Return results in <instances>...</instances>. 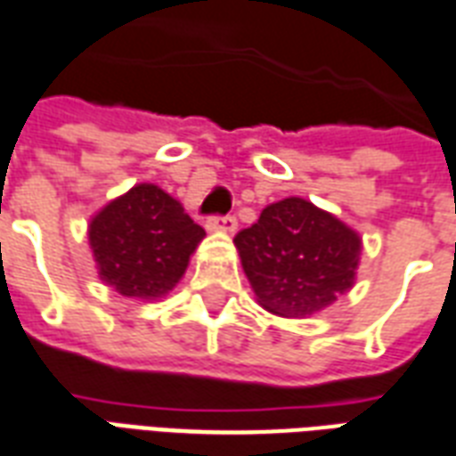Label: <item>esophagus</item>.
I'll list each match as a JSON object with an SVG mask.
<instances>
[{
	"mask_svg": "<svg viewBox=\"0 0 456 456\" xmlns=\"http://www.w3.org/2000/svg\"><path fill=\"white\" fill-rule=\"evenodd\" d=\"M208 229H215V232H224V234H234L237 232V217H210L208 219Z\"/></svg>",
	"mask_w": 456,
	"mask_h": 456,
	"instance_id": "obj_1",
	"label": "esophagus"
}]
</instances>
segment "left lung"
<instances>
[{
  "mask_svg": "<svg viewBox=\"0 0 456 456\" xmlns=\"http://www.w3.org/2000/svg\"><path fill=\"white\" fill-rule=\"evenodd\" d=\"M234 244L258 305L292 319L312 316L346 295L362 251L355 229L305 198L268 205Z\"/></svg>",
  "mask_w": 456,
  "mask_h": 456,
  "instance_id": "1",
  "label": "left lung"
}]
</instances>
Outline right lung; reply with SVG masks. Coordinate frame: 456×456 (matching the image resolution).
I'll return each mask as SVG.
<instances>
[{"label": "right lung", "instance_id": "add662e5", "mask_svg": "<svg viewBox=\"0 0 456 456\" xmlns=\"http://www.w3.org/2000/svg\"><path fill=\"white\" fill-rule=\"evenodd\" d=\"M205 229L159 185L137 183L89 222L99 278L130 299H159L183 278Z\"/></svg>", "mask_w": 456, "mask_h": 456}]
</instances>
